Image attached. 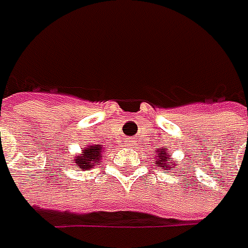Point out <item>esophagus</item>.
<instances>
[{"mask_svg":"<svg viewBox=\"0 0 248 248\" xmlns=\"http://www.w3.org/2000/svg\"><path fill=\"white\" fill-rule=\"evenodd\" d=\"M129 142H131V145H134V142H135V140H129Z\"/></svg>","mask_w":248,"mask_h":248,"instance_id":"1","label":"esophagus"}]
</instances>
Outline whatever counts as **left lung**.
<instances>
[{
  "mask_svg": "<svg viewBox=\"0 0 248 248\" xmlns=\"http://www.w3.org/2000/svg\"><path fill=\"white\" fill-rule=\"evenodd\" d=\"M158 152V157H157V161H156V164L158 167H163V168H175V164L170 160V152H167L164 149H160L157 150Z\"/></svg>",
  "mask_w": 248,
  "mask_h": 248,
  "instance_id": "1",
  "label": "left lung"
}]
</instances>
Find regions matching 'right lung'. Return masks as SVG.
<instances>
[{
    "label": "right lung",
    "instance_id": "1",
    "mask_svg": "<svg viewBox=\"0 0 248 248\" xmlns=\"http://www.w3.org/2000/svg\"><path fill=\"white\" fill-rule=\"evenodd\" d=\"M102 149H100V145L95 146V145H91L85 150H82L81 155L76 156L74 157V164L78 167V168H82V170H91L95 166H98V163H102L100 161V157H102Z\"/></svg>",
    "mask_w": 248,
    "mask_h": 248
}]
</instances>
